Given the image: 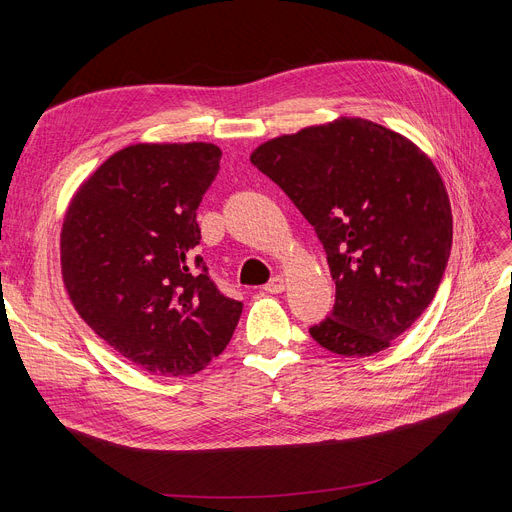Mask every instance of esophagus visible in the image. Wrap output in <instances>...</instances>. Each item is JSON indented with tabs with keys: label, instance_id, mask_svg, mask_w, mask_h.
Here are the masks:
<instances>
[{
	"label": "esophagus",
	"instance_id": "obj_1",
	"mask_svg": "<svg viewBox=\"0 0 512 512\" xmlns=\"http://www.w3.org/2000/svg\"><path fill=\"white\" fill-rule=\"evenodd\" d=\"M263 290H265V292H270V294H278V292H282V290H284V278H282V276L272 278L270 282H267V284L263 286Z\"/></svg>",
	"mask_w": 512,
	"mask_h": 512
}]
</instances>
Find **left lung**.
Masks as SVG:
<instances>
[{
	"label": "left lung",
	"mask_w": 512,
	"mask_h": 512,
	"mask_svg": "<svg viewBox=\"0 0 512 512\" xmlns=\"http://www.w3.org/2000/svg\"><path fill=\"white\" fill-rule=\"evenodd\" d=\"M251 164L324 245L336 303L313 340L344 357L384 351L434 301L448 265L452 213L432 161L380 124L340 118L263 143Z\"/></svg>",
	"instance_id": "1"
}]
</instances>
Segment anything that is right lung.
<instances>
[{
  "label": "right lung",
  "mask_w": 512,
  "mask_h": 512,
  "mask_svg": "<svg viewBox=\"0 0 512 512\" xmlns=\"http://www.w3.org/2000/svg\"><path fill=\"white\" fill-rule=\"evenodd\" d=\"M220 159L209 143L126 147L103 161L66 211L62 274L78 315L153 375L203 369L242 313L195 253L197 209Z\"/></svg>",
  "instance_id": "add662e5"
}]
</instances>
